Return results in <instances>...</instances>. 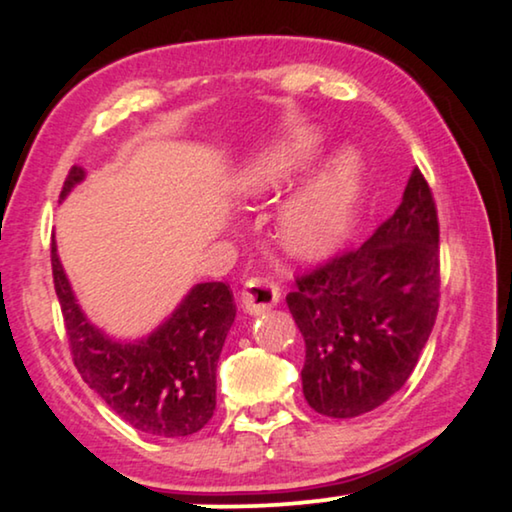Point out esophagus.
Listing matches in <instances>:
<instances>
[{
    "mask_svg": "<svg viewBox=\"0 0 512 512\" xmlns=\"http://www.w3.org/2000/svg\"><path fill=\"white\" fill-rule=\"evenodd\" d=\"M279 303V286L270 279L263 277H254L244 284L242 291V307L249 314H263L270 307H275Z\"/></svg>",
    "mask_w": 512,
    "mask_h": 512,
    "instance_id": "esophagus-1",
    "label": "esophagus"
}]
</instances>
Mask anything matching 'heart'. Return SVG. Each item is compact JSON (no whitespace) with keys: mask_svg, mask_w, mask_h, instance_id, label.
Wrapping results in <instances>:
<instances>
[{"mask_svg":"<svg viewBox=\"0 0 512 512\" xmlns=\"http://www.w3.org/2000/svg\"><path fill=\"white\" fill-rule=\"evenodd\" d=\"M321 137L305 130L289 142L251 158L235 174V191L247 200L282 191L317 156ZM361 195V163L352 151L333 156L279 207V240L298 258L333 254L352 230Z\"/></svg>","mask_w":512,"mask_h":512,"instance_id":"obj_1","label":"heart"}]
</instances>
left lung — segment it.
Segmentation results:
<instances>
[{
  "label": "left lung",
  "instance_id": "left-lung-1",
  "mask_svg": "<svg viewBox=\"0 0 512 512\" xmlns=\"http://www.w3.org/2000/svg\"><path fill=\"white\" fill-rule=\"evenodd\" d=\"M438 237L436 202L415 167L370 240L296 279L286 305L305 340L300 377L314 412L366 415L408 382L436 324Z\"/></svg>",
  "mask_w": 512,
  "mask_h": 512
}]
</instances>
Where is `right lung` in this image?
<instances>
[{
  "label": "right lung",
  "mask_w": 512,
  "mask_h": 512,
  "mask_svg": "<svg viewBox=\"0 0 512 512\" xmlns=\"http://www.w3.org/2000/svg\"><path fill=\"white\" fill-rule=\"evenodd\" d=\"M83 177L81 167H72L60 200ZM51 265L69 349L83 382L137 431L156 438L198 433L214 415L216 363L235 321L230 286L195 284L149 338L118 342L90 324L76 303L55 240Z\"/></svg>",
  "instance_id": "1"
}]
</instances>
